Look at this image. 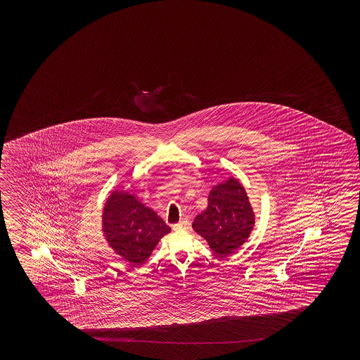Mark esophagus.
<instances>
[{"label": "esophagus", "instance_id": "1", "mask_svg": "<svg viewBox=\"0 0 360 360\" xmlns=\"http://www.w3.org/2000/svg\"><path fill=\"white\" fill-rule=\"evenodd\" d=\"M172 229L176 230V231H183V230L188 229V222L186 221H180L175 224L174 226H172Z\"/></svg>", "mask_w": 360, "mask_h": 360}]
</instances>
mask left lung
Wrapping results in <instances>:
<instances>
[{"label":"left lung","mask_w":360,"mask_h":360,"mask_svg":"<svg viewBox=\"0 0 360 360\" xmlns=\"http://www.w3.org/2000/svg\"><path fill=\"white\" fill-rule=\"evenodd\" d=\"M191 226L216 255L236 252L255 226V212L245 186L234 176L212 186L206 211L194 219Z\"/></svg>","instance_id":"8db88e82"}]
</instances>
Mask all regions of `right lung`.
<instances>
[{
  "instance_id": "right-lung-1",
  "label": "right lung",
  "mask_w": 360,
  "mask_h": 360,
  "mask_svg": "<svg viewBox=\"0 0 360 360\" xmlns=\"http://www.w3.org/2000/svg\"><path fill=\"white\" fill-rule=\"evenodd\" d=\"M101 229L108 245L131 265H143L171 228L129 191H113L104 203Z\"/></svg>"
}]
</instances>
